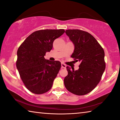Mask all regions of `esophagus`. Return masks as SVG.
Returning <instances> with one entry per match:
<instances>
[{
	"mask_svg": "<svg viewBox=\"0 0 120 120\" xmlns=\"http://www.w3.org/2000/svg\"><path fill=\"white\" fill-rule=\"evenodd\" d=\"M61 67H62V68H66V65L64 64H63V63H62Z\"/></svg>",
	"mask_w": 120,
	"mask_h": 120,
	"instance_id": "obj_1",
	"label": "esophagus"
}]
</instances>
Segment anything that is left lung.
Returning <instances> with one entry per match:
<instances>
[{
    "mask_svg": "<svg viewBox=\"0 0 120 120\" xmlns=\"http://www.w3.org/2000/svg\"><path fill=\"white\" fill-rule=\"evenodd\" d=\"M66 33L74 45L71 56L80 64L77 70L67 66L68 75L64 79V86L75 95H86L92 91L101 79L105 69L104 51L88 32L68 30Z\"/></svg>",
    "mask_w": 120,
    "mask_h": 120,
    "instance_id": "obj_1",
    "label": "left lung"
}]
</instances>
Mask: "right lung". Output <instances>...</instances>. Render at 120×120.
<instances>
[{"instance_id":"right-lung-1","label":"right lung","mask_w":120,"mask_h":120,"mask_svg":"<svg viewBox=\"0 0 120 120\" xmlns=\"http://www.w3.org/2000/svg\"><path fill=\"white\" fill-rule=\"evenodd\" d=\"M64 32V29L35 31L17 50L16 67L25 86L34 94H43L51 88L61 65L59 61L45 59L44 56L52 50L54 40Z\"/></svg>"}]
</instances>
